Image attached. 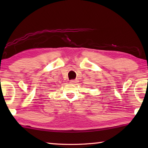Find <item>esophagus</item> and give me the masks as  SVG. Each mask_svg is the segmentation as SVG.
I'll return each instance as SVG.
<instances>
[{
  "instance_id": "34e87169",
  "label": "esophagus",
  "mask_w": 148,
  "mask_h": 148,
  "mask_svg": "<svg viewBox=\"0 0 148 148\" xmlns=\"http://www.w3.org/2000/svg\"><path fill=\"white\" fill-rule=\"evenodd\" d=\"M70 82H71V84H76L77 82V79H72L70 81Z\"/></svg>"
}]
</instances>
